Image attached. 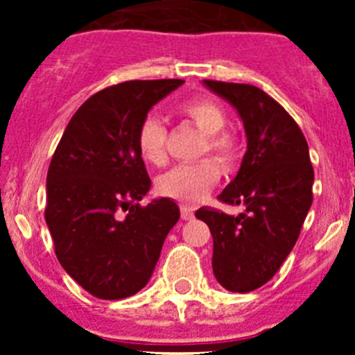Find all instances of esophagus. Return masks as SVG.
I'll list each match as a JSON object with an SVG mask.
<instances>
[{
  "label": "esophagus",
  "mask_w": 355,
  "mask_h": 355,
  "mask_svg": "<svg viewBox=\"0 0 355 355\" xmlns=\"http://www.w3.org/2000/svg\"><path fill=\"white\" fill-rule=\"evenodd\" d=\"M181 218L183 220H190V218H193V209L188 208V206H181Z\"/></svg>",
  "instance_id": "esophagus-1"
}]
</instances>
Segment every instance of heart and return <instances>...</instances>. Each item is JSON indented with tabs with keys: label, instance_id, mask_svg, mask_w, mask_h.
<instances>
[{
	"label": "heart",
	"instance_id": "obj_1",
	"mask_svg": "<svg viewBox=\"0 0 355 355\" xmlns=\"http://www.w3.org/2000/svg\"><path fill=\"white\" fill-rule=\"evenodd\" d=\"M178 114L192 122L202 133L200 155L211 153L216 159L205 158L197 163H184L171 168L158 178L156 188L165 197L193 205L205 199L220 180L222 168L234 167L241 153L240 135L227 128L224 106L211 97H192L178 106ZM167 130L162 119L146 115L137 131V147L146 162L163 165L167 162Z\"/></svg>",
	"mask_w": 355,
	"mask_h": 355
}]
</instances>
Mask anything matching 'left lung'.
<instances>
[{
	"instance_id": "8db88e82",
	"label": "left lung",
	"mask_w": 355,
	"mask_h": 355,
	"mask_svg": "<svg viewBox=\"0 0 355 355\" xmlns=\"http://www.w3.org/2000/svg\"><path fill=\"white\" fill-rule=\"evenodd\" d=\"M238 110L247 133L241 167L218 200L243 206L238 216L200 208L213 236V274L229 291L258 290L277 274L313 202L315 172L299 124L261 89L205 80Z\"/></svg>"
}]
</instances>
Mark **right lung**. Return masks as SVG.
I'll return each mask as SVG.
<instances>
[{
  "mask_svg": "<svg viewBox=\"0 0 355 355\" xmlns=\"http://www.w3.org/2000/svg\"><path fill=\"white\" fill-rule=\"evenodd\" d=\"M183 80H135L90 96L72 115L48 171L46 222L64 270L83 290L119 300L142 290L180 220L171 199L140 206L150 178L137 131Z\"/></svg>",
  "mask_w": 355,
  "mask_h": 355,
  "instance_id": "obj_1",
  "label": "right lung"
}]
</instances>
